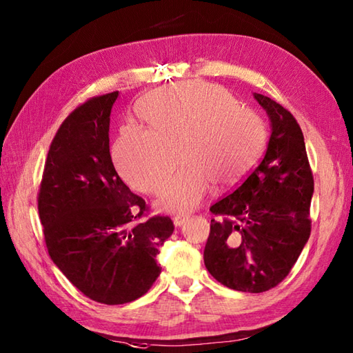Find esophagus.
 Returning a JSON list of instances; mask_svg holds the SVG:
<instances>
[{"label": "esophagus", "instance_id": "obj_1", "mask_svg": "<svg viewBox=\"0 0 353 353\" xmlns=\"http://www.w3.org/2000/svg\"><path fill=\"white\" fill-rule=\"evenodd\" d=\"M186 220H188V215H176L174 219H172V223H174L176 228H181Z\"/></svg>", "mask_w": 353, "mask_h": 353}]
</instances>
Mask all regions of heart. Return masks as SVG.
Returning a JSON list of instances; mask_svg holds the SVG:
<instances>
[{
  "instance_id": "1",
  "label": "heart",
  "mask_w": 353,
  "mask_h": 353,
  "mask_svg": "<svg viewBox=\"0 0 353 353\" xmlns=\"http://www.w3.org/2000/svg\"><path fill=\"white\" fill-rule=\"evenodd\" d=\"M148 124L125 125L112 148L115 167L132 188L156 194L177 163L185 167L165 188L157 208L165 212L196 209L211 191L236 185L264 145L261 118L239 106L224 89L183 81L147 94L137 106Z\"/></svg>"
}]
</instances>
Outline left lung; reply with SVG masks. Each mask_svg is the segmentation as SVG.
<instances>
[{"label": "left lung", "mask_w": 353, "mask_h": 353, "mask_svg": "<svg viewBox=\"0 0 353 353\" xmlns=\"http://www.w3.org/2000/svg\"><path fill=\"white\" fill-rule=\"evenodd\" d=\"M272 125L265 154L238 188L211 206L205 265L220 283L262 292L281 283L311 234L312 171L303 133L279 103L253 94Z\"/></svg>", "instance_id": "left-lung-1"}]
</instances>
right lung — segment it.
I'll return each mask as SVG.
<instances>
[{
	"mask_svg": "<svg viewBox=\"0 0 353 353\" xmlns=\"http://www.w3.org/2000/svg\"><path fill=\"white\" fill-rule=\"evenodd\" d=\"M118 91L94 97L59 127L45 162L37 209L52 262L95 302L123 305L144 296L161 274L156 256L174 230L168 216L134 223L147 211L109 152Z\"/></svg>",
	"mask_w": 353,
	"mask_h": 353,
	"instance_id": "obj_1",
	"label": "right lung"
}]
</instances>
